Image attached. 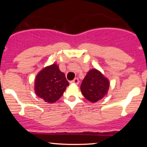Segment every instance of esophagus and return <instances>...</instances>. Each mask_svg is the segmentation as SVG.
Masks as SVG:
<instances>
[{"label":"esophagus","instance_id":"obj_1","mask_svg":"<svg viewBox=\"0 0 147 147\" xmlns=\"http://www.w3.org/2000/svg\"><path fill=\"white\" fill-rule=\"evenodd\" d=\"M70 83H71V84H76V85H78L79 83V79L75 78V79H73V80L71 81V82H70Z\"/></svg>","mask_w":147,"mask_h":147}]
</instances>
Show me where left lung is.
I'll return each mask as SVG.
<instances>
[{"label": "left lung", "instance_id": "8db88e82", "mask_svg": "<svg viewBox=\"0 0 147 147\" xmlns=\"http://www.w3.org/2000/svg\"><path fill=\"white\" fill-rule=\"evenodd\" d=\"M110 82L99 70L92 68L84 77L81 91L87 100L95 103L107 95Z\"/></svg>", "mask_w": 147, "mask_h": 147}]
</instances>
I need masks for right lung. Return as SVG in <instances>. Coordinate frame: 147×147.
Masks as SVG:
<instances>
[{
	"mask_svg": "<svg viewBox=\"0 0 147 147\" xmlns=\"http://www.w3.org/2000/svg\"><path fill=\"white\" fill-rule=\"evenodd\" d=\"M69 83L59 65L53 63L43 68L36 76L34 92L38 97L53 104L63 95Z\"/></svg>",
	"mask_w": 147,
	"mask_h": 147,
	"instance_id": "obj_1",
	"label": "right lung"
}]
</instances>
